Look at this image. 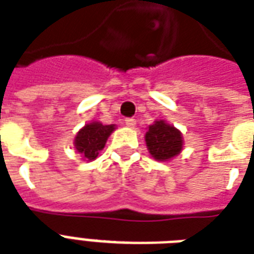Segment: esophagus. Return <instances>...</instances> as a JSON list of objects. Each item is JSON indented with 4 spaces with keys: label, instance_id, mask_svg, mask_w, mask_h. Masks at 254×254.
I'll list each match as a JSON object with an SVG mask.
<instances>
[{
    "label": "esophagus",
    "instance_id": "1",
    "mask_svg": "<svg viewBox=\"0 0 254 254\" xmlns=\"http://www.w3.org/2000/svg\"><path fill=\"white\" fill-rule=\"evenodd\" d=\"M125 122L128 127H135V125H136V119L135 118H126Z\"/></svg>",
    "mask_w": 254,
    "mask_h": 254
}]
</instances>
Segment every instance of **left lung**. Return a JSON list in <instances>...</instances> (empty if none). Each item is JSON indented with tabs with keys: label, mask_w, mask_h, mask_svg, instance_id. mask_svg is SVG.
<instances>
[{
	"label": "left lung",
	"mask_w": 254,
	"mask_h": 254,
	"mask_svg": "<svg viewBox=\"0 0 254 254\" xmlns=\"http://www.w3.org/2000/svg\"><path fill=\"white\" fill-rule=\"evenodd\" d=\"M145 143L149 154L156 160L163 162L174 158L182 151L183 137L174 126L167 125L164 121H158L149 126L148 132L145 133Z\"/></svg>",
	"instance_id": "left-lung-1"
}]
</instances>
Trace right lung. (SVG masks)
Returning <instances> with one entry per match:
<instances>
[{
  "mask_svg": "<svg viewBox=\"0 0 254 254\" xmlns=\"http://www.w3.org/2000/svg\"><path fill=\"white\" fill-rule=\"evenodd\" d=\"M115 126H103L99 122H92L84 126L79 132L76 133L75 148L78 152L83 155L84 159L94 160L99 155L100 149H103L107 137L113 132Z\"/></svg>",
  "mask_w": 254,
  "mask_h": 254,
  "instance_id": "obj_1",
  "label": "right lung"
}]
</instances>
